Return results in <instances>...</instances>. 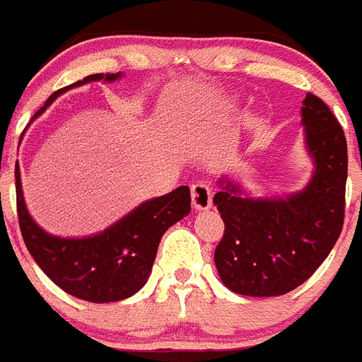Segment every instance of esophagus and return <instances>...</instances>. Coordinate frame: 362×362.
Wrapping results in <instances>:
<instances>
[{"mask_svg":"<svg viewBox=\"0 0 362 362\" xmlns=\"http://www.w3.org/2000/svg\"><path fill=\"white\" fill-rule=\"evenodd\" d=\"M191 197L192 205H194L197 211H204V209L212 207V189L205 182H197V184L191 185Z\"/></svg>","mask_w":362,"mask_h":362,"instance_id":"34e87169","label":"esophagus"}]
</instances>
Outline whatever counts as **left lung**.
Returning <instances> with one entry per match:
<instances>
[{
  "instance_id": "8db88e82",
  "label": "left lung",
  "mask_w": 362,
  "mask_h": 362,
  "mask_svg": "<svg viewBox=\"0 0 362 362\" xmlns=\"http://www.w3.org/2000/svg\"><path fill=\"white\" fill-rule=\"evenodd\" d=\"M313 180L289 198L239 197L221 180L214 204L225 223L214 262L223 284L246 296H279L302 286L336 245L344 221L346 139L329 105L307 94L302 107Z\"/></svg>"
}]
</instances>
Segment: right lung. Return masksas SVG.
<instances>
[{
	"label": "right lung",
	"instance_id": "obj_1",
	"mask_svg": "<svg viewBox=\"0 0 362 362\" xmlns=\"http://www.w3.org/2000/svg\"><path fill=\"white\" fill-rule=\"evenodd\" d=\"M117 76L119 73L89 74L73 86L55 90L33 117L71 87L101 78L112 82ZM16 202L23 239L40 269L67 295L94 303L117 302L139 291L146 284L164 232L191 212V191L182 185L170 194L144 202L101 234L67 239L44 232L28 214L19 168H16Z\"/></svg>",
	"mask_w": 362,
	"mask_h": 362
}]
</instances>
